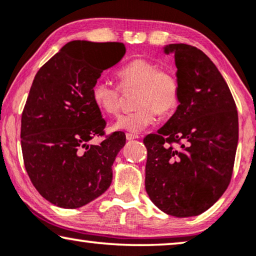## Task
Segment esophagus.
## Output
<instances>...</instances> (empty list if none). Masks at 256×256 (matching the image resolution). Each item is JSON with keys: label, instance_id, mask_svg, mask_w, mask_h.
<instances>
[{"label": "esophagus", "instance_id": "obj_1", "mask_svg": "<svg viewBox=\"0 0 256 256\" xmlns=\"http://www.w3.org/2000/svg\"><path fill=\"white\" fill-rule=\"evenodd\" d=\"M126 138H127L128 141H132V140H135V138H138V136L132 135V134H126Z\"/></svg>", "mask_w": 256, "mask_h": 256}]
</instances>
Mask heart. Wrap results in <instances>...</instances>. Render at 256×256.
<instances>
[{
  "label": "heart",
  "instance_id": "b5f03b06",
  "mask_svg": "<svg viewBox=\"0 0 256 256\" xmlns=\"http://www.w3.org/2000/svg\"><path fill=\"white\" fill-rule=\"evenodd\" d=\"M120 86L124 90L138 88L135 110L120 115L115 130L141 132L156 121V115H168L176 110L180 99V84L174 72L162 70L156 62L136 58L118 71ZM93 102L104 114L114 116L121 107V88L110 80L99 79L90 90Z\"/></svg>",
  "mask_w": 256,
  "mask_h": 256
}]
</instances>
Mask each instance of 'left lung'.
<instances>
[{
  "instance_id": "8db88e82",
  "label": "left lung",
  "mask_w": 256,
  "mask_h": 256,
  "mask_svg": "<svg viewBox=\"0 0 256 256\" xmlns=\"http://www.w3.org/2000/svg\"><path fill=\"white\" fill-rule=\"evenodd\" d=\"M164 54H174L180 99L157 134L143 140L148 150L146 190L160 211L185 218L205 212L226 191L239 122L232 93L204 52L169 44Z\"/></svg>"
}]
</instances>
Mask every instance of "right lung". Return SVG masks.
<instances>
[{
    "label": "right lung",
    "instance_id": "obj_1",
    "mask_svg": "<svg viewBox=\"0 0 256 256\" xmlns=\"http://www.w3.org/2000/svg\"><path fill=\"white\" fill-rule=\"evenodd\" d=\"M124 54V43L72 40L34 76L22 113L20 144L31 183L51 204L82 208L110 186L126 135L113 132L99 146L90 144L106 127L90 90Z\"/></svg>",
    "mask_w": 256,
    "mask_h": 256
}]
</instances>
